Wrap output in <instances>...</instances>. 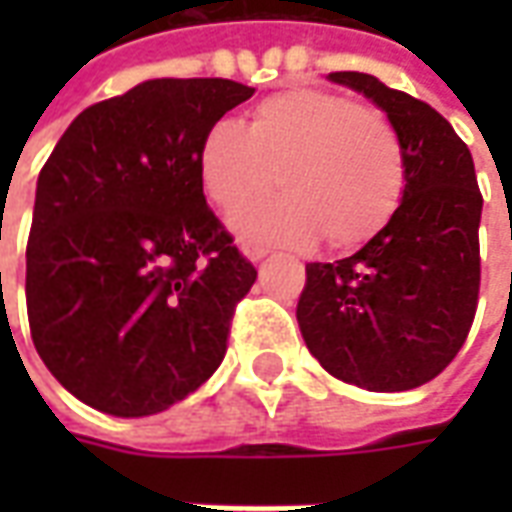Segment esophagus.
Instances as JSON below:
<instances>
[{"label": "esophagus", "mask_w": 512, "mask_h": 512, "mask_svg": "<svg viewBox=\"0 0 512 512\" xmlns=\"http://www.w3.org/2000/svg\"><path fill=\"white\" fill-rule=\"evenodd\" d=\"M241 255H244L249 263H260V260L268 255V249H266V246L249 244V241H244V244H241Z\"/></svg>", "instance_id": "34e87169"}]
</instances>
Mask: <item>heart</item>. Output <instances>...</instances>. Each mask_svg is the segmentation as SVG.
Instances as JSON below:
<instances>
[{
  "label": "heart",
  "mask_w": 512,
  "mask_h": 512,
  "mask_svg": "<svg viewBox=\"0 0 512 512\" xmlns=\"http://www.w3.org/2000/svg\"><path fill=\"white\" fill-rule=\"evenodd\" d=\"M260 156H282L277 183L285 191L238 205L230 227L263 244L304 246L323 233L332 246L359 244L389 222L406 186L395 126L378 109L329 90L271 95L252 126L216 117L197 147L205 197L219 208L241 200Z\"/></svg>",
  "instance_id": "1"
}]
</instances>
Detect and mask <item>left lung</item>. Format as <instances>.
I'll list each match as a JSON object with an SVG mask.
<instances>
[{
	"mask_svg": "<svg viewBox=\"0 0 512 512\" xmlns=\"http://www.w3.org/2000/svg\"><path fill=\"white\" fill-rule=\"evenodd\" d=\"M329 82L370 98L395 126L406 186L359 252L307 263L296 318L310 354L334 378L406 392L439 376L472 329L483 197L469 147L436 109L370 73H329Z\"/></svg>",
	"mask_w": 512,
	"mask_h": 512,
	"instance_id": "left-lung-1",
	"label": "left lung"
}]
</instances>
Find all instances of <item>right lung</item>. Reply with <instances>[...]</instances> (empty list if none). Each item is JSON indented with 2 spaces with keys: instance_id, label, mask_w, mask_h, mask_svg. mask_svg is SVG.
I'll return each instance as SVG.
<instances>
[{
  "instance_id": "right-lung-1",
  "label": "right lung",
  "mask_w": 512,
  "mask_h": 512,
  "mask_svg": "<svg viewBox=\"0 0 512 512\" xmlns=\"http://www.w3.org/2000/svg\"><path fill=\"white\" fill-rule=\"evenodd\" d=\"M252 95L230 79H147L84 109L40 169L29 329L90 408L158 414L222 365L257 271L205 202L197 147Z\"/></svg>"
}]
</instances>
